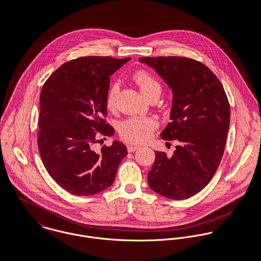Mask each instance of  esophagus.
Returning <instances> with one entry per match:
<instances>
[{"instance_id": "1", "label": "esophagus", "mask_w": 261, "mask_h": 261, "mask_svg": "<svg viewBox=\"0 0 261 261\" xmlns=\"http://www.w3.org/2000/svg\"><path fill=\"white\" fill-rule=\"evenodd\" d=\"M127 151L129 152V153H132V152H135V151H137L138 149H140V146H137V145H133V144H129V145H127Z\"/></svg>"}]
</instances>
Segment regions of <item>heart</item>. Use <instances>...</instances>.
<instances>
[{
	"label": "heart",
	"instance_id": "heart-1",
	"mask_svg": "<svg viewBox=\"0 0 261 261\" xmlns=\"http://www.w3.org/2000/svg\"><path fill=\"white\" fill-rule=\"evenodd\" d=\"M135 80L142 93L147 98H150L155 93H161V85L158 80L147 72H138L135 75ZM118 89V83H114L108 90L106 96V106L110 110H114L116 108ZM156 127L157 122L151 117H132L121 122L119 126V135L127 143L143 144L151 139Z\"/></svg>",
	"mask_w": 261,
	"mask_h": 261
}]
</instances>
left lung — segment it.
Wrapping results in <instances>:
<instances>
[{"label": "left lung", "mask_w": 261, "mask_h": 261, "mask_svg": "<svg viewBox=\"0 0 261 261\" xmlns=\"http://www.w3.org/2000/svg\"><path fill=\"white\" fill-rule=\"evenodd\" d=\"M172 90L171 122L161 133L177 140L172 157L155 152L150 187L175 200L203 189L222 160L230 124V104L217 76L203 64L182 57L141 58Z\"/></svg>", "instance_id": "left-lung-1"}]
</instances>
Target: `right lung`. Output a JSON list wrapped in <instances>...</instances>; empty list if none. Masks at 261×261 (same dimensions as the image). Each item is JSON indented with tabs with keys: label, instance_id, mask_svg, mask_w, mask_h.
I'll return each instance as SVG.
<instances>
[{
	"label": "right lung",
	"instance_id": "right-lung-1",
	"mask_svg": "<svg viewBox=\"0 0 261 261\" xmlns=\"http://www.w3.org/2000/svg\"><path fill=\"white\" fill-rule=\"evenodd\" d=\"M127 61L110 57L72 60L53 73L41 89L39 154L51 178L74 195H93L108 188L127 155L118 141L95 151L101 137L114 134L103 118L109 78Z\"/></svg>",
	"mask_w": 261,
	"mask_h": 261
}]
</instances>
